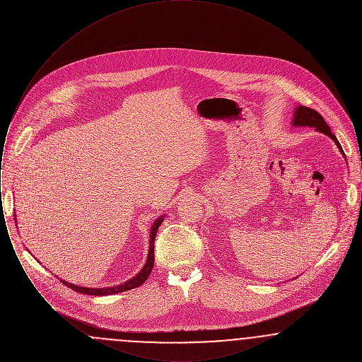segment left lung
<instances>
[{
    "label": "left lung",
    "instance_id": "left-lung-1",
    "mask_svg": "<svg viewBox=\"0 0 362 362\" xmlns=\"http://www.w3.org/2000/svg\"><path fill=\"white\" fill-rule=\"evenodd\" d=\"M293 126H310V127H316L317 132L325 133L328 137L332 138L334 142L337 144V146H338V148L341 149V152L344 153L341 144L338 142L337 137L331 133L329 126H328L326 121L323 119V117H322L317 111H315V110H312V108H308V107H304V105L297 107V110H296V112H294Z\"/></svg>",
    "mask_w": 362,
    "mask_h": 362
}]
</instances>
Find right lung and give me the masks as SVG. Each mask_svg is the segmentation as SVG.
Wrapping results in <instances>:
<instances>
[{"label": "right lung", "mask_w": 362, "mask_h": 362, "mask_svg": "<svg viewBox=\"0 0 362 362\" xmlns=\"http://www.w3.org/2000/svg\"><path fill=\"white\" fill-rule=\"evenodd\" d=\"M163 221V217H160L157 221H156L153 226H152V230H151V240H149V255H148V260L144 266V269L138 273L137 276L134 278H132L130 281L118 285V286H112V288H102V289H92V288H81V286H76V285H71L68 284L66 281H61L62 284H65L68 288L73 289L74 292L84 293V294H90V296H107V294H115V293L126 292V291H130V289H134L141 286L146 278L151 274L152 269H153V264H155V239L156 233H157V229Z\"/></svg>", "instance_id": "add662e5"}]
</instances>
